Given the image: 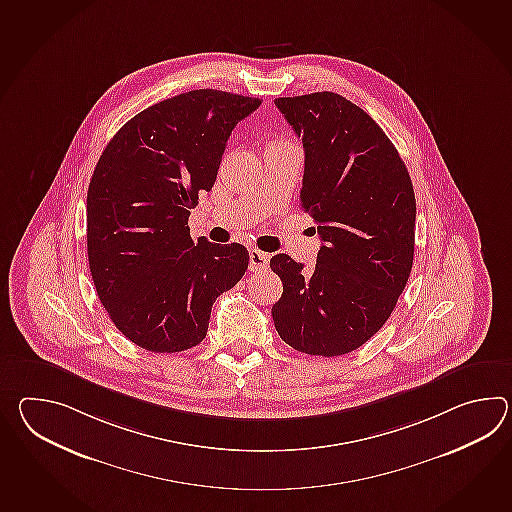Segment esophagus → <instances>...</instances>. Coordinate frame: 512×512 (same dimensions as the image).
<instances>
[{"instance_id":"1","label":"esophagus","mask_w":512,"mask_h":512,"mask_svg":"<svg viewBox=\"0 0 512 512\" xmlns=\"http://www.w3.org/2000/svg\"><path fill=\"white\" fill-rule=\"evenodd\" d=\"M270 264V255L261 250L250 251V270L251 272H262Z\"/></svg>"}]
</instances>
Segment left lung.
<instances>
[{
    "label": "left lung",
    "mask_w": 512,
    "mask_h": 512,
    "mask_svg": "<svg viewBox=\"0 0 512 512\" xmlns=\"http://www.w3.org/2000/svg\"><path fill=\"white\" fill-rule=\"evenodd\" d=\"M303 139L301 207L321 239L314 270L273 255L283 296L272 307L281 340L299 353L340 356L384 327L408 283L415 193L384 130L338 93L279 97Z\"/></svg>",
    "instance_id": "obj_1"
}]
</instances>
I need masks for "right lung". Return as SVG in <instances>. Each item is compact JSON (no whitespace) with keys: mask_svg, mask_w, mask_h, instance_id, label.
<instances>
[{"mask_svg":"<svg viewBox=\"0 0 512 512\" xmlns=\"http://www.w3.org/2000/svg\"><path fill=\"white\" fill-rule=\"evenodd\" d=\"M261 99L185 91L132 117L104 148L88 187V261L115 327L152 353L204 340L216 297L248 270L242 244L191 239L231 130Z\"/></svg>","mask_w":512,"mask_h":512,"instance_id":"obj_1","label":"right lung"}]
</instances>
